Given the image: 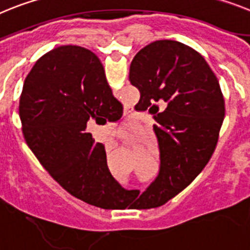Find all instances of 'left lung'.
Masks as SVG:
<instances>
[{
    "mask_svg": "<svg viewBox=\"0 0 250 250\" xmlns=\"http://www.w3.org/2000/svg\"><path fill=\"white\" fill-rule=\"evenodd\" d=\"M129 80L140 92L136 110L154 117L161 150L159 174L140 195L138 208H159L210 161L225 117L224 96L204 57L176 40H157L136 53Z\"/></svg>",
    "mask_w": 250,
    "mask_h": 250,
    "instance_id": "8db88e82",
    "label": "left lung"
}]
</instances>
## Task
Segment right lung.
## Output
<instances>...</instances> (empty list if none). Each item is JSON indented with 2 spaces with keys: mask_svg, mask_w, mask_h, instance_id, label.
<instances>
[{
  "mask_svg": "<svg viewBox=\"0 0 250 250\" xmlns=\"http://www.w3.org/2000/svg\"><path fill=\"white\" fill-rule=\"evenodd\" d=\"M123 104L108 86L104 65L78 45L53 49L25 78L19 115L23 138L38 161L68 193L111 208L125 189L111 176L102 143L86 133L89 119L117 121ZM119 192H117V189Z\"/></svg>",
  "mask_w": 250,
  "mask_h": 250,
  "instance_id": "right-lung-1",
  "label": "right lung"
}]
</instances>
